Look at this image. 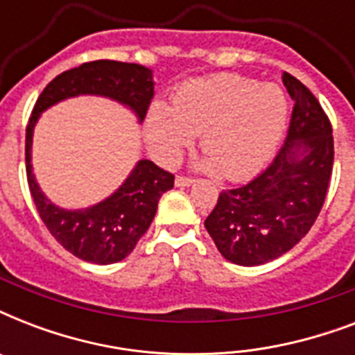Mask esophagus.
Here are the masks:
<instances>
[{"mask_svg": "<svg viewBox=\"0 0 355 355\" xmlns=\"http://www.w3.org/2000/svg\"><path fill=\"white\" fill-rule=\"evenodd\" d=\"M191 184H193V178H189V177L175 178V186H178V188H188V186H191Z\"/></svg>", "mask_w": 355, "mask_h": 355, "instance_id": "esophagus-1", "label": "esophagus"}]
</instances>
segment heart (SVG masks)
<instances>
[{"mask_svg": "<svg viewBox=\"0 0 355 355\" xmlns=\"http://www.w3.org/2000/svg\"><path fill=\"white\" fill-rule=\"evenodd\" d=\"M289 103L275 83L237 73H216L182 85L171 108L155 105L147 116L150 150L173 164L200 134L206 167L228 180L250 177L270 160L286 128Z\"/></svg>", "mask_w": 355, "mask_h": 355, "instance_id": "b5f03b06", "label": "heart"}]
</instances>
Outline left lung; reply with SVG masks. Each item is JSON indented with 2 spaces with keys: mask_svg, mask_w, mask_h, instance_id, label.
<instances>
[{
  "mask_svg": "<svg viewBox=\"0 0 355 355\" xmlns=\"http://www.w3.org/2000/svg\"><path fill=\"white\" fill-rule=\"evenodd\" d=\"M282 79L295 101L286 144L254 180L223 189L205 221L223 258L245 267L280 258L309 232L331 178L330 119L300 80Z\"/></svg>",
  "mask_w": 355,
  "mask_h": 355,
  "instance_id": "1",
  "label": "left lung"
}]
</instances>
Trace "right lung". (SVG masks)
<instances>
[{"label": "right lung", "instance_id": "1", "mask_svg": "<svg viewBox=\"0 0 355 355\" xmlns=\"http://www.w3.org/2000/svg\"><path fill=\"white\" fill-rule=\"evenodd\" d=\"M92 94L123 103L144 121L155 83L150 69L139 64L118 60H94L57 75L36 99L25 130V169L27 182L42 221L51 236L68 252L92 263L121 261L132 252L139 237L155 219L158 200L173 188L175 175L164 171L150 160H139L121 188L99 205L85 210L58 208L42 193L33 175L31 147L33 130L40 114L68 97Z\"/></svg>", "mask_w": 355, "mask_h": 355}]
</instances>
